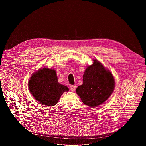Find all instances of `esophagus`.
<instances>
[{
	"label": "esophagus",
	"instance_id": "obj_1",
	"mask_svg": "<svg viewBox=\"0 0 146 146\" xmlns=\"http://www.w3.org/2000/svg\"><path fill=\"white\" fill-rule=\"evenodd\" d=\"M76 86H74V85H71V86H70V90L72 91V92H74V91L76 90Z\"/></svg>",
	"mask_w": 146,
	"mask_h": 146
}]
</instances>
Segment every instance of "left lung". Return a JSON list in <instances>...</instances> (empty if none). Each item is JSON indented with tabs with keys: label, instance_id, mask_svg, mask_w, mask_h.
<instances>
[{
	"label": "left lung",
	"instance_id": "1",
	"mask_svg": "<svg viewBox=\"0 0 146 146\" xmlns=\"http://www.w3.org/2000/svg\"><path fill=\"white\" fill-rule=\"evenodd\" d=\"M88 66L83 75V83L76 89L84 104L91 107L102 104L111 96L115 87L111 72L96 60Z\"/></svg>",
	"mask_w": 146,
	"mask_h": 146
}]
</instances>
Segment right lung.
<instances>
[{
  "instance_id": "add662e5",
  "label": "right lung",
  "mask_w": 146,
  "mask_h": 146,
  "mask_svg": "<svg viewBox=\"0 0 146 146\" xmlns=\"http://www.w3.org/2000/svg\"><path fill=\"white\" fill-rule=\"evenodd\" d=\"M31 94L41 104L52 106L69 89L58 82L56 70L43 68L34 73L28 82Z\"/></svg>"
}]
</instances>
